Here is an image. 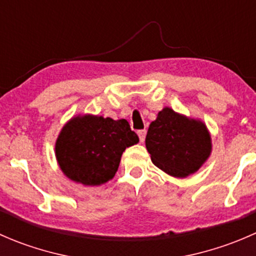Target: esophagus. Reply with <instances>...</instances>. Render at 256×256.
Instances as JSON below:
<instances>
[{"label":"esophagus","instance_id":"esophagus-1","mask_svg":"<svg viewBox=\"0 0 256 256\" xmlns=\"http://www.w3.org/2000/svg\"><path fill=\"white\" fill-rule=\"evenodd\" d=\"M138 138H140L141 142H144V138H146V130H138Z\"/></svg>","mask_w":256,"mask_h":256}]
</instances>
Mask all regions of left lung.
<instances>
[{"mask_svg":"<svg viewBox=\"0 0 256 256\" xmlns=\"http://www.w3.org/2000/svg\"><path fill=\"white\" fill-rule=\"evenodd\" d=\"M146 148L162 171L174 177H187L210 154V136L203 122L164 108L150 125Z\"/></svg>","mask_w":256,"mask_h":256,"instance_id":"obj_1","label":"left lung"}]
</instances>
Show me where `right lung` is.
<instances>
[{
  "label": "right lung",
  "mask_w": 256,
  "mask_h": 256,
  "mask_svg": "<svg viewBox=\"0 0 256 256\" xmlns=\"http://www.w3.org/2000/svg\"><path fill=\"white\" fill-rule=\"evenodd\" d=\"M138 142V136L125 118L78 116L66 124L56 144L62 171L72 180L99 186L115 176L126 147Z\"/></svg>",
  "instance_id": "1"
}]
</instances>
